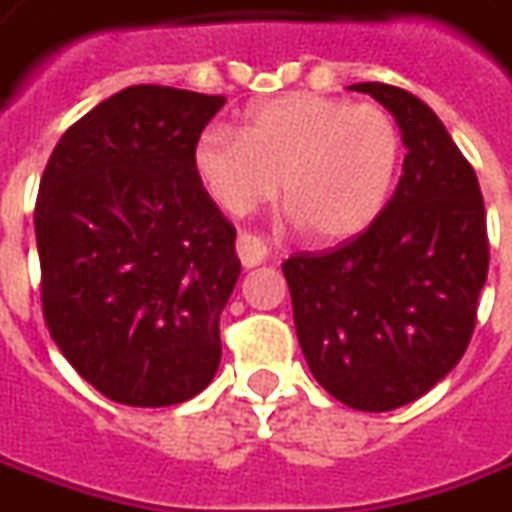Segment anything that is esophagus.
I'll use <instances>...</instances> for the list:
<instances>
[{"label":"esophagus","instance_id":"esophagus-1","mask_svg":"<svg viewBox=\"0 0 512 512\" xmlns=\"http://www.w3.org/2000/svg\"><path fill=\"white\" fill-rule=\"evenodd\" d=\"M236 253H239V262L245 264V267H256V264H262L267 259V245H264L262 239L250 236V233H242L236 239Z\"/></svg>","mask_w":512,"mask_h":512}]
</instances>
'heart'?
<instances>
[{
    "label": "heart",
    "instance_id": "b5f03b06",
    "mask_svg": "<svg viewBox=\"0 0 512 512\" xmlns=\"http://www.w3.org/2000/svg\"><path fill=\"white\" fill-rule=\"evenodd\" d=\"M403 166V129L386 106L293 92L248 109L239 135L208 126L194 171L214 202L248 216L279 191L321 242H344L383 214Z\"/></svg>",
    "mask_w": 512,
    "mask_h": 512
}]
</instances>
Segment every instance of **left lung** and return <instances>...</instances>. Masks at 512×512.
Instances as JSON below:
<instances>
[{"instance_id": "1", "label": "left lung", "mask_w": 512, "mask_h": 512, "mask_svg": "<svg viewBox=\"0 0 512 512\" xmlns=\"http://www.w3.org/2000/svg\"><path fill=\"white\" fill-rule=\"evenodd\" d=\"M403 129V177L383 214L329 253L281 264L312 377L358 411L423 397L471 344L488 279V225L465 154L417 95L352 84Z\"/></svg>"}]
</instances>
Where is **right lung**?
<instances>
[{
  "label": "right lung",
  "instance_id": "1",
  "mask_svg": "<svg viewBox=\"0 0 512 512\" xmlns=\"http://www.w3.org/2000/svg\"><path fill=\"white\" fill-rule=\"evenodd\" d=\"M222 95L137 84L61 135L36 200L44 321L72 369L123 406H177L219 369L236 228L194 171Z\"/></svg>",
  "mask_w": 512,
  "mask_h": 512
}]
</instances>
